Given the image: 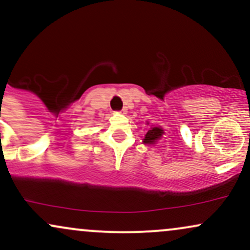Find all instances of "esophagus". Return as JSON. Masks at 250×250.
<instances>
[{
  "label": "esophagus",
  "mask_w": 250,
  "mask_h": 250,
  "mask_svg": "<svg viewBox=\"0 0 250 250\" xmlns=\"http://www.w3.org/2000/svg\"><path fill=\"white\" fill-rule=\"evenodd\" d=\"M119 113H121V114H125V113H127V109L123 108L122 110H120V111H119Z\"/></svg>",
  "instance_id": "1"
}]
</instances>
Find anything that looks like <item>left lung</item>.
Instances as JSON below:
<instances>
[{
	"mask_svg": "<svg viewBox=\"0 0 250 250\" xmlns=\"http://www.w3.org/2000/svg\"><path fill=\"white\" fill-rule=\"evenodd\" d=\"M162 134H163V130L161 128H159V127L151 128L150 130H148V133L146 134L145 143H149V145L155 143L157 140L160 139V137L162 136Z\"/></svg>",
	"mask_w": 250,
	"mask_h": 250,
	"instance_id": "obj_1",
	"label": "left lung"
}]
</instances>
